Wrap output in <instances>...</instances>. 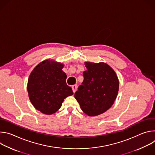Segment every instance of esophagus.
I'll return each mask as SVG.
<instances>
[{
    "label": "esophagus",
    "mask_w": 155,
    "mask_h": 155,
    "mask_svg": "<svg viewBox=\"0 0 155 155\" xmlns=\"http://www.w3.org/2000/svg\"><path fill=\"white\" fill-rule=\"evenodd\" d=\"M72 91L74 93H75V91H77V86L76 84H74V85H72Z\"/></svg>",
    "instance_id": "esophagus-1"
}]
</instances>
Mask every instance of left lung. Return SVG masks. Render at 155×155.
<instances>
[{
  "label": "left lung",
  "mask_w": 155,
  "mask_h": 155,
  "mask_svg": "<svg viewBox=\"0 0 155 155\" xmlns=\"http://www.w3.org/2000/svg\"><path fill=\"white\" fill-rule=\"evenodd\" d=\"M87 71L75 98L82 111L90 117L101 115L108 110L116 99L119 80L114 69L104 62H85Z\"/></svg>",
  "instance_id": "1"
}]
</instances>
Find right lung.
Masks as SVG:
<instances>
[{
    "instance_id": "1",
    "label": "right lung",
    "mask_w": 155,
    "mask_h": 155,
    "mask_svg": "<svg viewBox=\"0 0 155 155\" xmlns=\"http://www.w3.org/2000/svg\"><path fill=\"white\" fill-rule=\"evenodd\" d=\"M64 64L47 59L38 64L31 73L27 86L29 99L40 112L51 115L61 108L64 99L74 93L66 83Z\"/></svg>"
}]
</instances>
